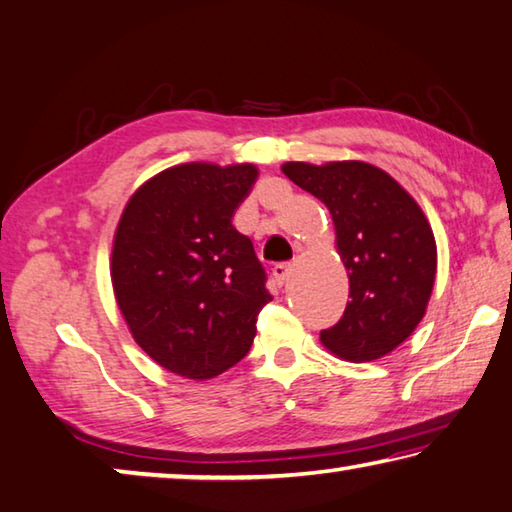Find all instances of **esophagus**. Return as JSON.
I'll list each match as a JSON object with an SVG mask.
<instances>
[{"mask_svg": "<svg viewBox=\"0 0 512 512\" xmlns=\"http://www.w3.org/2000/svg\"><path fill=\"white\" fill-rule=\"evenodd\" d=\"M291 271H293V266H291V264H275V266H273V277H275V282L282 286V284L288 280V275H291Z\"/></svg>", "mask_w": 512, "mask_h": 512, "instance_id": "34e87169", "label": "esophagus"}]
</instances>
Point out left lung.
Listing matches in <instances>:
<instances>
[{
  "instance_id": "1",
  "label": "left lung",
  "mask_w": 512,
  "mask_h": 512,
  "mask_svg": "<svg viewBox=\"0 0 512 512\" xmlns=\"http://www.w3.org/2000/svg\"><path fill=\"white\" fill-rule=\"evenodd\" d=\"M282 172L329 208L349 273L345 315L320 331L342 360L387 356L423 320L436 275V241L418 203L392 176L362 161L284 163Z\"/></svg>"
}]
</instances>
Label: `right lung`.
<instances>
[{"mask_svg":"<svg viewBox=\"0 0 512 512\" xmlns=\"http://www.w3.org/2000/svg\"><path fill=\"white\" fill-rule=\"evenodd\" d=\"M250 163H183L127 201L111 284L129 331L176 376L208 380L246 356L273 300L253 241L232 215L257 179Z\"/></svg>","mask_w":512,"mask_h":512,"instance_id":"1","label":"right lung"}]
</instances>
